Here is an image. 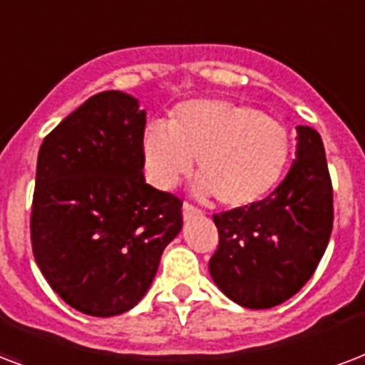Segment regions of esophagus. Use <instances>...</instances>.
Segmentation results:
<instances>
[{
    "mask_svg": "<svg viewBox=\"0 0 365 365\" xmlns=\"http://www.w3.org/2000/svg\"><path fill=\"white\" fill-rule=\"evenodd\" d=\"M183 218L185 220H189V218H195V216H199V214H202L201 212V208H197L195 207V205H191V202H183Z\"/></svg>",
    "mask_w": 365,
    "mask_h": 365,
    "instance_id": "1",
    "label": "esophagus"
}]
</instances>
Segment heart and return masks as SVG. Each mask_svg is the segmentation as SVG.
Here are the masks:
<instances>
[{"label": "heart", "instance_id": "heart-1", "mask_svg": "<svg viewBox=\"0 0 365 365\" xmlns=\"http://www.w3.org/2000/svg\"><path fill=\"white\" fill-rule=\"evenodd\" d=\"M291 157L285 124L260 110L224 99L180 105L170 122L143 132L147 178L172 189L193 168L201 189L224 207H250L275 189Z\"/></svg>", "mask_w": 365, "mask_h": 365}]
</instances>
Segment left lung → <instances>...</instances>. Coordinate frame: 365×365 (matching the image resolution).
I'll list each match as a JSON object with an SVG mask.
<instances>
[{
  "label": "left lung",
  "mask_w": 365,
  "mask_h": 365,
  "mask_svg": "<svg viewBox=\"0 0 365 365\" xmlns=\"http://www.w3.org/2000/svg\"><path fill=\"white\" fill-rule=\"evenodd\" d=\"M291 170L250 207L214 214L218 249L208 269L237 304L264 310L289 300L312 277L333 230V185L319 133L297 126Z\"/></svg>",
  "instance_id": "obj_1"
}]
</instances>
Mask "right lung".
I'll use <instances>...</instances> for the list:
<instances>
[{
    "label": "right lung",
    "mask_w": 365,
    "mask_h": 365,
    "mask_svg": "<svg viewBox=\"0 0 365 365\" xmlns=\"http://www.w3.org/2000/svg\"><path fill=\"white\" fill-rule=\"evenodd\" d=\"M145 110L101 91L47 133L30 214L36 264L74 310L97 318L143 299L182 230V199L143 176Z\"/></svg>",
    "instance_id": "1"
}]
</instances>
